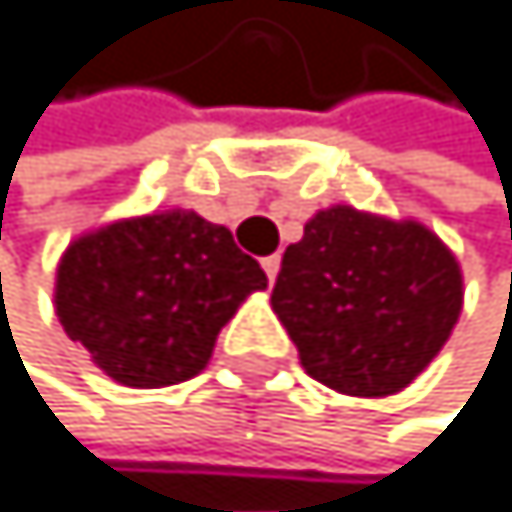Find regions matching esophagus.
I'll use <instances>...</instances> for the list:
<instances>
[{
    "instance_id": "34e87169",
    "label": "esophagus",
    "mask_w": 512,
    "mask_h": 512,
    "mask_svg": "<svg viewBox=\"0 0 512 512\" xmlns=\"http://www.w3.org/2000/svg\"><path fill=\"white\" fill-rule=\"evenodd\" d=\"M261 267H264L267 281H271V284H274V277H277V271H281V254H271V258H264V261H261Z\"/></svg>"
}]
</instances>
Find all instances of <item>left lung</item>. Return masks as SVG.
Returning <instances> with one entry per match:
<instances>
[{
	"mask_svg": "<svg viewBox=\"0 0 512 512\" xmlns=\"http://www.w3.org/2000/svg\"><path fill=\"white\" fill-rule=\"evenodd\" d=\"M464 281L421 222L323 209L284 251L271 307L307 376L343 395L402 392L448 343Z\"/></svg>",
	"mask_w": 512,
	"mask_h": 512,
	"instance_id": "left-lung-1",
	"label": "left lung"
}]
</instances>
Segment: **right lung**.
<instances>
[{
    "instance_id": "1",
    "label": "right lung",
    "mask_w": 512,
    "mask_h": 512,
    "mask_svg": "<svg viewBox=\"0 0 512 512\" xmlns=\"http://www.w3.org/2000/svg\"><path fill=\"white\" fill-rule=\"evenodd\" d=\"M264 287L261 264L225 225L169 209L71 241L58 261L55 310L114 382L163 389L209 366L222 326Z\"/></svg>"
}]
</instances>
